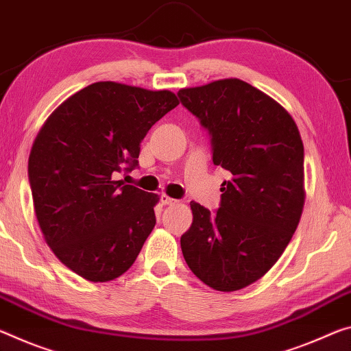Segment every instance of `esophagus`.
<instances>
[{"instance_id": "34e87169", "label": "esophagus", "mask_w": 351, "mask_h": 351, "mask_svg": "<svg viewBox=\"0 0 351 351\" xmlns=\"http://www.w3.org/2000/svg\"><path fill=\"white\" fill-rule=\"evenodd\" d=\"M160 202H162V204H165V206H170V204H175V203H178V199H175V198H170L169 195H164L160 197Z\"/></svg>"}]
</instances>
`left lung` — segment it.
I'll list each match as a JSON object with an SVG mask.
<instances>
[{
  "label": "left lung",
  "instance_id": "8db88e82",
  "mask_svg": "<svg viewBox=\"0 0 351 351\" xmlns=\"http://www.w3.org/2000/svg\"><path fill=\"white\" fill-rule=\"evenodd\" d=\"M178 95L213 137L214 164L232 175L215 214L191 202L182 256L206 286L239 291L275 265L297 230L306 197L302 136L280 103L237 77Z\"/></svg>",
  "mask_w": 351,
  "mask_h": 351
}]
</instances>
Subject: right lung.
I'll return each instance as SVG.
<instances>
[{
	"mask_svg": "<svg viewBox=\"0 0 351 351\" xmlns=\"http://www.w3.org/2000/svg\"><path fill=\"white\" fill-rule=\"evenodd\" d=\"M180 99L112 81L81 88L48 117L27 175L43 239L60 263L92 282L123 275L156 225L159 197L115 181L137 165L141 143Z\"/></svg>",
	"mask_w": 351,
	"mask_h": 351,
	"instance_id": "right-lung-1",
	"label": "right lung"
}]
</instances>
